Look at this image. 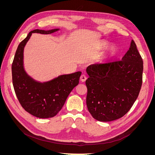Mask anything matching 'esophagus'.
<instances>
[{"mask_svg": "<svg viewBox=\"0 0 155 155\" xmlns=\"http://www.w3.org/2000/svg\"><path fill=\"white\" fill-rule=\"evenodd\" d=\"M87 78V76H85V75L83 74V75H81V77H80V80H81V82H85V81H86Z\"/></svg>", "mask_w": 155, "mask_h": 155, "instance_id": "esophagus-1", "label": "esophagus"}]
</instances>
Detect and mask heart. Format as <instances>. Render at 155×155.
Wrapping results in <instances>:
<instances>
[{"mask_svg":"<svg viewBox=\"0 0 155 155\" xmlns=\"http://www.w3.org/2000/svg\"><path fill=\"white\" fill-rule=\"evenodd\" d=\"M108 46H109V43H108L107 42L101 41L99 43V45H98L97 48L98 49H104L107 48ZM118 49L116 46H111L107 51V53L104 57V60H108L114 58V56L118 54Z\"/></svg>","mask_w":155,"mask_h":155,"instance_id":"b5f03b06","label":"heart"}]
</instances>
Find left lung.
Here are the masks:
<instances>
[{"label":"left lung","mask_w":155,"mask_h":155,"mask_svg":"<svg viewBox=\"0 0 155 155\" xmlns=\"http://www.w3.org/2000/svg\"><path fill=\"white\" fill-rule=\"evenodd\" d=\"M143 69V60L133 40L121 60L88 66L86 101L93 118L110 121L124 116L138 96Z\"/></svg>","instance_id":"left-lung-1"}]
</instances>
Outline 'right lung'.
Segmentation results:
<instances>
[{
  "mask_svg": "<svg viewBox=\"0 0 155 155\" xmlns=\"http://www.w3.org/2000/svg\"><path fill=\"white\" fill-rule=\"evenodd\" d=\"M59 30H34L18 45L12 63V81L17 99L24 109L39 118H52L61 110L73 88L76 87L81 72L61 75L50 81L39 82L28 74L24 68V49L32 33L50 34Z\"/></svg>",
  "mask_w": 155,
  "mask_h": 155,
  "instance_id": "add662e5",
  "label": "right lung"
}]
</instances>
